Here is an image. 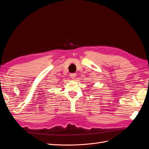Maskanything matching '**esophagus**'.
<instances>
[{
    "label": "esophagus",
    "instance_id": "1",
    "mask_svg": "<svg viewBox=\"0 0 149 149\" xmlns=\"http://www.w3.org/2000/svg\"><path fill=\"white\" fill-rule=\"evenodd\" d=\"M70 78L71 79H74L76 78V74H75V73H71V74H70Z\"/></svg>",
    "mask_w": 149,
    "mask_h": 149
}]
</instances>
